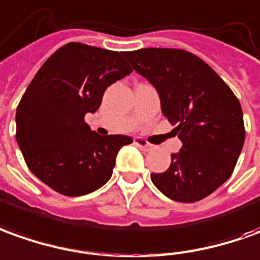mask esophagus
<instances>
[{
	"mask_svg": "<svg viewBox=\"0 0 260 260\" xmlns=\"http://www.w3.org/2000/svg\"><path fill=\"white\" fill-rule=\"evenodd\" d=\"M134 144H136L137 147L143 148V150H151V148H153V146H151L148 141H146L144 139H140V137L134 139Z\"/></svg>",
	"mask_w": 260,
	"mask_h": 260,
	"instance_id": "esophagus-1",
	"label": "esophagus"
}]
</instances>
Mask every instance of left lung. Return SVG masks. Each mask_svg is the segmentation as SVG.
<instances>
[{
    "label": "left lung",
    "instance_id": "obj_1",
    "mask_svg": "<svg viewBox=\"0 0 260 260\" xmlns=\"http://www.w3.org/2000/svg\"><path fill=\"white\" fill-rule=\"evenodd\" d=\"M133 69L157 89L162 114L177 124L182 148L167 171L151 174L162 194L197 202L234 173L245 141L241 103L219 75L184 49L144 48L126 52Z\"/></svg>",
    "mask_w": 260,
    "mask_h": 260
}]
</instances>
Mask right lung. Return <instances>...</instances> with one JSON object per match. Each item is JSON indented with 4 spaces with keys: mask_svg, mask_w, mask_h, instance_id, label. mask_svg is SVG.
<instances>
[{
    "mask_svg": "<svg viewBox=\"0 0 260 260\" xmlns=\"http://www.w3.org/2000/svg\"><path fill=\"white\" fill-rule=\"evenodd\" d=\"M126 52L80 42L59 48L41 66L17 107V143L28 168L53 191L90 194L112 177L127 136H99L86 113L100 107L107 86L133 72Z\"/></svg>",
    "mask_w": 260,
    "mask_h": 260,
    "instance_id": "add662e5",
    "label": "right lung"
}]
</instances>
